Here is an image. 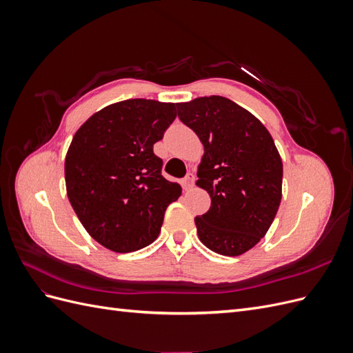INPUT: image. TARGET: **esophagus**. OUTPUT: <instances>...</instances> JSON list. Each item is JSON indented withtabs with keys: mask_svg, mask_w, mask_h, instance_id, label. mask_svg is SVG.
Instances as JSON below:
<instances>
[{
	"mask_svg": "<svg viewBox=\"0 0 353 353\" xmlns=\"http://www.w3.org/2000/svg\"><path fill=\"white\" fill-rule=\"evenodd\" d=\"M194 174L193 172H188L185 176H184V179H183V187H184V190H190L191 187H193V184H194Z\"/></svg>",
	"mask_w": 353,
	"mask_h": 353,
	"instance_id": "34e87169",
	"label": "esophagus"
}]
</instances>
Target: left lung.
I'll return each mask as SVG.
<instances>
[{
  "mask_svg": "<svg viewBox=\"0 0 353 353\" xmlns=\"http://www.w3.org/2000/svg\"><path fill=\"white\" fill-rule=\"evenodd\" d=\"M176 109L205 145L197 185L212 203L194 219L199 239L215 253L243 254L261 241L279 210L280 153L261 121L230 99L210 95Z\"/></svg>",
  "mask_w": 353,
  "mask_h": 353,
  "instance_id": "1",
  "label": "left lung"
}]
</instances>
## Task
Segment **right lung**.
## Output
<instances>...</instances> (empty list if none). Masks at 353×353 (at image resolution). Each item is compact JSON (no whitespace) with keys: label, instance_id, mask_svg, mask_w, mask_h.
<instances>
[{"label":"right lung","instance_id":"1","mask_svg":"<svg viewBox=\"0 0 353 353\" xmlns=\"http://www.w3.org/2000/svg\"><path fill=\"white\" fill-rule=\"evenodd\" d=\"M175 117L174 103L125 100L94 113L74 134L65 162L68 197L105 249L130 253L152 244L166 208L181 196L153 153Z\"/></svg>","mask_w":353,"mask_h":353}]
</instances>
